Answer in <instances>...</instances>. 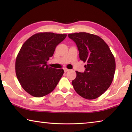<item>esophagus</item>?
<instances>
[{
    "instance_id": "34e87169",
    "label": "esophagus",
    "mask_w": 132,
    "mask_h": 132,
    "mask_svg": "<svg viewBox=\"0 0 132 132\" xmlns=\"http://www.w3.org/2000/svg\"><path fill=\"white\" fill-rule=\"evenodd\" d=\"M69 70L68 69H67V68H64V72H68V71H69Z\"/></svg>"
}]
</instances>
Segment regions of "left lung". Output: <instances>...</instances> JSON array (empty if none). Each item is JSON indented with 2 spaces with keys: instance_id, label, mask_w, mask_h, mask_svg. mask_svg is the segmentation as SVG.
<instances>
[{
  "instance_id": "8db88e82",
  "label": "left lung",
  "mask_w": 132,
  "mask_h": 132,
  "mask_svg": "<svg viewBox=\"0 0 132 132\" xmlns=\"http://www.w3.org/2000/svg\"><path fill=\"white\" fill-rule=\"evenodd\" d=\"M68 37L76 44L80 60L87 62L84 72L76 71V77L71 82L73 87L81 97L95 99L105 92L112 82L114 56L108 45L97 35L76 32Z\"/></svg>"
}]
</instances>
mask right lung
<instances>
[{
	"instance_id": "1",
	"label": "right lung",
	"mask_w": 132,
	"mask_h": 132,
	"mask_svg": "<svg viewBox=\"0 0 132 132\" xmlns=\"http://www.w3.org/2000/svg\"><path fill=\"white\" fill-rule=\"evenodd\" d=\"M66 34L38 33L24 42L15 60V73L26 92L41 97L54 90L63 75L62 69L50 68L47 61Z\"/></svg>"
}]
</instances>
